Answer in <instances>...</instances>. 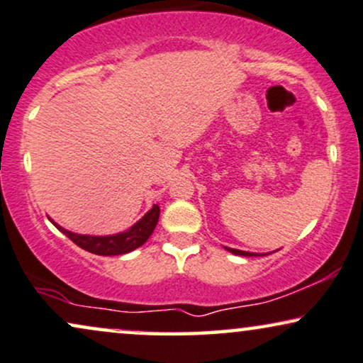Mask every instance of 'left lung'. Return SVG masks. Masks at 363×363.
Listing matches in <instances>:
<instances>
[{
	"label": "left lung",
	"mask_w": 363,
	"mask_h": 363,
	"mask_svg": "<svg viewBox=\"0 0 363 363\" xmlns=\"http://www.w3.org/2000/svg\"><path fill=\"white\" fill-rule=\"evenodd\" d=\"M228 251H231V253L235 255H240V256H253L251 253H247V251H241V250H233V247H226Z\"/></svg>",
	"instance_id": "obj_1"
}]
</instances>
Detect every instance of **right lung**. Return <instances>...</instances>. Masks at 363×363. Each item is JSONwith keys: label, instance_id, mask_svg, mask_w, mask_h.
<instances>
[{"label": "right lung", "instance_id": "right-lung-1", "mask_svg": "<svg viewBox=\"0 0 363 363\" xmlns=\"http://www.w3.org/2000/svg\"><path fill=\"white\" fill-rule=\"evenodd\" d=\"M159 206L154 204V208L149 211L140 221H137L125 233H118V235L112 236H85V235H75V233L67 231V229L57 226L63 235L70 238L77 246H80L82 250L89 251V253L100 255V256H117V255H125L134 251L135 247L144 245L149 240V236L152 235L155 224L159 221Z\"/></svg>", "mask_w": 363, "mask_h": 363}]
</instances>
